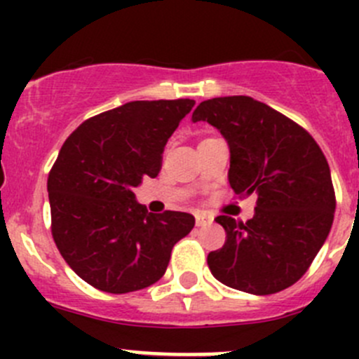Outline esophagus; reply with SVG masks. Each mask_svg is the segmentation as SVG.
Wrapping results in <instances>:
<instances>
[{
    "label": "esophagus",
    "mask_w": 359,
    "mask_h": 359,
    "mask_svg": "<svg viewBox=\"0 0 359 359\" xmlns=\"http://www.w3.org/2000/svg\"><path fill=\"white\" fill-rule=\"evenodd\" d=\"M212 217H208L206 213H198L196 215V226L201 227V226H206V224H212Z\"/></svg>",
    "instance_id": "34e87169"
}]
</instances>
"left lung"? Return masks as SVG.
<instances>
[{
    "label": "left lung",
    "instance_id": "obj_1",
    "mask_svg": "<svg viewBox=\"0 0 359 359\" xmlns=\"http://www.w3.org/2000/svg\"><path fill=\"white\" fill-rule=\"evenodd\" d=\"M193 121H208L229 144V184L255 194L247 222L219 215L222 248L208 253L210 271L226 287L271 295L306 274L323 247L335 213L330 166L309 132L247 95L201 102Z\"/></svg>",
    "mask_w": 359,
    "mask_h": 359
}]
</instances>
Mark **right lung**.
Here are the masks:
<instances>
[{
	"label": "right lung",
	"mask_w": 359,
	"mask_h": 359,
	"mask_svg": "<svg viewBox=\"0 0 359 359\" xmlns=\"http://www.w3.org/2000/svg\"><path fill=\"white\" fill-rule=\"evenodd\" d=\"M194 100H135L83 121L48 173L52 236L81 280L107 293L151 287L173 245L191 233L186 212L147 213L133 187L161 170L163 149Z\"/></svg>",
	"instance_id": "right-lung-1"
}]
</instances>
